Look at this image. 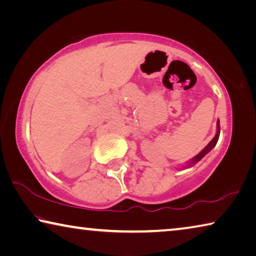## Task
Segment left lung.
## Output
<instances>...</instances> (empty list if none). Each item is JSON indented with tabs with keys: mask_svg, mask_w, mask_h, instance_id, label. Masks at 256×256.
<instances>
[{
	"mask_svg": "<svg viewBox=\"0 0 256 256\" xmlns=\"http://www.w3.org/2000/svg\"><path fill=\"white\" fill-rule=\"evenodd\" d=\"M219 134H220V124H219V120H218V122H216V134L214 136V138H212V140L209 142V144H208L204 149H203L200 154H198L196 157H194L193 159H190V162H188V167H190V166H193L194 164H196L198 162H200V160L204 157V156L209 152V151L214 148V146L216 144V142H218V138H219Z\"/></svg>",
	"mask_w": 256,
	"mask_h": 256,
	"instance_id": "left-lung-1",
	"label": "left lung"
}]
</instances>
